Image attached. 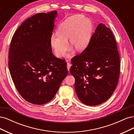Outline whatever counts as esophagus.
<instances>
[{
  "mask_svg": "<svg viewBox=\"0 0 134 134\" xmlns=\"http://www.w3.org/2000/svg\"><path fill=\"white\" fill-rule=\"evenodd\" d=\"M70 66H71V64H70V62H68V63H67V68H68V71H69Z\"/></svg>",
  "mask_w": 134,
  "mask_h": 134,
  "instance_id": "obj_1",
  "label": "esophagus"
}]
</instances>
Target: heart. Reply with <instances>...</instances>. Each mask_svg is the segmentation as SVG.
<instances>
[{"mask_svg":"<svg viewBox=\"0 0 134 134\" xmlns=\"http://www.w3.org/2000/svg\"><path fill=\"white\" fill-rule=\"evenodd\" d=\"M92 24L83 15H75L66 19L60 24L58 30V35L52 36L51 45L55 55L62 58L70 45L76 51H82L86 47L91 36Z\"/></svg>","mask_w":134,"mask_h":134,"instance_id":"heart-1","label":"heart"}]
</instances>
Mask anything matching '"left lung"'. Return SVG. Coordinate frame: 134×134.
Instances as JSON below:
<instances>
[{"label": "left lung", "mask_w": 134, "mask_h": 134, "mask_svg": "<svg viewBox=\"0 0 134 134\" xmlns=\"http://www.w3.org/2000/svg\"><path fill=\"white\" fill-rule=\"evenodd\" d=\"M71 60L70 72L79 99L88 106L106 101L115 90L120 71V55L111 30L100 23L85 50Z\"/></svg>", "instance_id": "8db88e82"}]
</instances>
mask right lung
Returning a JSON list of instances; mask_svg holds the SVG:
<instances>
[{
	"instance_id": "obj_1",
	"label": "right lung",
	"mask_w": 134,
	"mask_h": 134,
	"mask_svg": "<svg viewBox=\"0 0 134 134\" xmlns=\"http://www.w3.org/2000/svg\"><path fill=\"white\" fill-rule=\"evenodd\" d=\"M57 12L39 13L27 19L12 37L8 66L18 92L27 102L51 100L68 75L66 63L52 52L50 43Z\"/></svg>"
}]
</instances>
